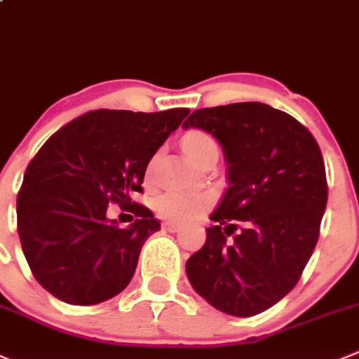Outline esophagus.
Masks as SVG:
<instances>
[{"instance_id": "34e87169", "label": "esophagus", "mask_w": 359, "mask_h": 359, "mask_svg": "<svg viewBox=\"0 0 359 359\" xmlns=\"http://www.w3.org/2000/svg\"><path fill=\"white\" fill-rule=\"evenodd\" d=\"M163 228H165L166 231L175 233V231H179V229H180V224H177V222H163Z\"/></svg>"}]
</instances>
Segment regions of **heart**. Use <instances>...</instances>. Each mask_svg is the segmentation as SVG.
Returning <instances> with one entry per match:
<instances>
[{
    "label": "heart",
    "instance_id": "1",
    "mask_svg": "<svg viewBox=\"0 0 359 359\" xmlns=\"http://www.w3.org/2000/svg\"><path fill=\"white\" fill-rule=\"evenodd\" d=\"M182 149L187 158L200 165L210 152H217V144L208 133L189 130L182 137ZM151 175V170L147 177ZM212 203V194L207 191H170L158 200V212L170 222H187L203 214Z\"/></svg>",
    "mask_w": 359,
    "mask_h": 359
}]
</instances>
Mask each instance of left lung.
<instances>
[{
  "label": "left lung",
  "instance_id": "1",
  "mask_svg": "<svg viewBox=\"0 0 359 359\" xmlns=\"http://www.w3.org/2000/svg\"><path fill=\"white\" fill-rule=\"evenodd\" d=\"M182 128L217 138L229 182L187 279L217 311L259 314L297 286L318 243L328 201L321 149L294 117L257 102L194 110Z\"/></svg>",
  "mask_w": 359,
  "mask_h": 359
}]
</instances>
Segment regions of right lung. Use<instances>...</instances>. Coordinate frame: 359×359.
I'll list each match as a JSON object with an SVG mask.
<instances>
[{
  "label": "right lung",
  "mask_w": 359,
  "mask_h": 359,
  "mask_svg": "<svg viewBox=\"0 0 359 359\" xmlns=\"http://www.w3.org/2000/svg\"><path fill=\"white\" fill-rule=\"evenodd\" d=\"M189 109L145 114L93 110L55 131L24 173L17 231L34 279L61 302L95 305L119 294L145 240L161 228L144 205L145 170ZM110 203L139 219L119 229Z\"/></svg>",
  "instance_id": "obj_1"
}]
</instances>
